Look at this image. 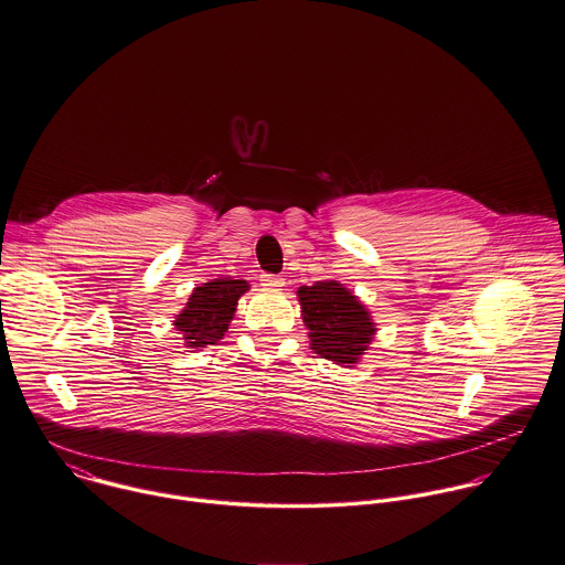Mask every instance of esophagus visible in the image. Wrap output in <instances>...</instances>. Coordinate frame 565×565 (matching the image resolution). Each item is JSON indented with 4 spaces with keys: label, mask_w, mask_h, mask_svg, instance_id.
Segmentation results:
<instances>
[{
    "label": "esophagus",
    "mask_w": 565,
    "mask_h": 565,
    "mask_svg": "<svg viewBox=\"0 0 565 565\" xmlns=\"http://www.w3.org/2000/svg\"><path fill=\"white\" fill-rule=\"evenodd\" d=\"M259 281H262V286H268V288H279V286H284V277H281V275H268V273H264V275L259 277Z\"/></svg>",
    "instance_id": "obj_1"
}]
</instances>
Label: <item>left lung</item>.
<instances>
[{
	"label": "left lung",
	"mask_w": 565,
	"mask_h": 565,
	"mask_svg": "<svg viewBox=\"0 0 565 565\" xmlns=\"http://www.w3.org/2000/svg\"><path fill=\"white\" fill-rule=\"evenodd\" d=\"M297 295L312 350L339 365L356 363L374 334V323L361 301L337 281L301 286Z\"/></svg>",
	"instance_id": "1"
}]
</instances>
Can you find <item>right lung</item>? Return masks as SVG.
Masks as SVG:
<instances>
[{"label":"right lung","mask_w":565,"mask_h":565,"mask_svg":"<svg viewBox=\"0 0 565 565\" xmlns=\"http://www.w3.org/2000/svg\"><path fill=\"white\" fill-rule=\"evenodd\" d=\"M248 290L242 279H213L198 286L178 315L175 328L189 348H206L217 343L228 330L237 299Z\"/></svg>","instance_id":"right-lung-1"}]
</instances>
